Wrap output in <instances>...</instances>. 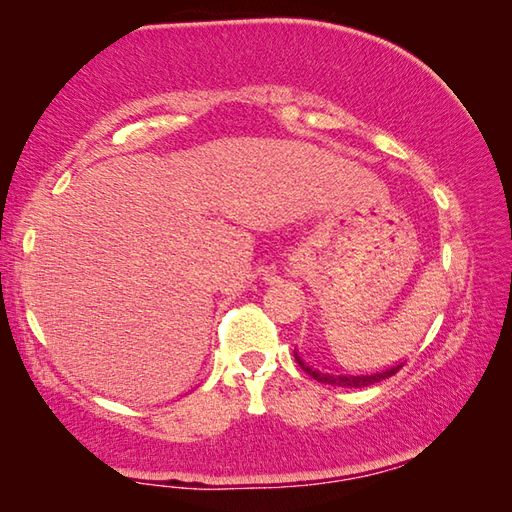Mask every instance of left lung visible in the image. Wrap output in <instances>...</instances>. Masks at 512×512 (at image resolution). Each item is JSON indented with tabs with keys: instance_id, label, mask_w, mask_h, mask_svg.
<instances>
[{
	"instance_id": "left-lung-1",
	"label": "left lung",
	"mask_w": 512,
	"mask_h": 512,
	"mask_svg": "<svg viewBox=\"0 0 512 512\" xmlns=\"http://www.w3.org/2000/svg\"><path fill=\"white\" fill-rule=\"evenodd\" d=\"M296 361L300 363V368L307 372V375L314 377L316 381H320V384H332V386H348V388H363V386H370V384H377V381L381 379H388L393 377L395 372H400V368L404 366V363H400V366H395L391 370H384V372H377V375H366V377H334V375H327V372H318L314 368H309L302 363V359L296 354Z\"/></svg>"
}]
</instances>
